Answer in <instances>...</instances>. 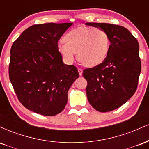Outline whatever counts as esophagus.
I'll return each instance as SVG.
<instances>
[{"label": "esophagus", "mask_w": 149, "mask_h": 149, "mask_svg": "<svg viewBox=\"0 0 149 149\" xmlns=\"http://www.w3.org/2000/svg\"><path fill=\"white\" fill-rule=\"evenodd\" d=\"M78 73H79V75H80V76H81L82 74H83V69H80V68H78Z\"/></svg>", "instance_id": "1"}]
</instances>
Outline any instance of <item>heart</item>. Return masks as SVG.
<instances>
[{"label":"heart","mask_w":149,"mask_h":149,"mask_svg":"<svg viewBox=\"0 0 149 149\" xmlns=\"http://www.w3.org/2000/svg\"><path fill=\"white\" fill-rule=\"evenodd\" d=\"M59 42L57 49L66 64L74 61L77 53L78 60L86 66H95L107 57L110 47V40L105 31L100 28L85 27L73 29Z\"/></svg>","instance_id":"b5f03b06"}]
</instances>
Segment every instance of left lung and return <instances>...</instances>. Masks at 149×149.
Listing matches in <instances>:
<instances>
[{"label":"left lung","mask_w":149,"mask_h":149,"mask_svg":"<svg viewBox=\"0 0 149 149\" xmlns=\"http://www.w3.org/2000/svg\"><path fill=\"white\" fill-rule=\"evenodd\" d=\"M107 32L110 47L100 64L83 71L86 94L94 109L111 111L127 102L136 91L141 72L139 42L127 29L107 23H85Z\"/></svg>","instance_id":"1"}]
</instances>
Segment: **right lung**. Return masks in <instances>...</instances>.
Instances as JSON below:
<instances>
[{"instance_id":"obj_1","label":"right lung","mask_w":149,"mask_h":149,"mask_svg":"<svg viewBox=\"0 0 149 149\" xmlns=\"http://www.w3.org/2000/svg\"><path fill=\"white\" fill-rule=\"evenodd\" d=\"M72 24L33 25L13 42L10 80L18 100L29 110L48 116L64 110L67 92L79 73L75 66L64 64L57 45Z\"/></svg>"}]
</instances>
